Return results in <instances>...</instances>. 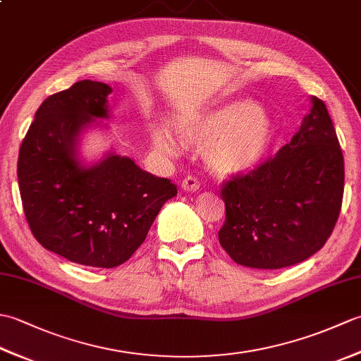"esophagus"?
Here are the masks:
<instances>
[{
    "label": "esophagus",
    "mask_w": 361,
    "mask_h": 361,
    "mask_svg": "<svg viewBox=\"0 0 361 361\" xmlns=\"http://www.w3.org/2000/svg\"><path fill=\"white\" fill-rule=\"evenodd\" d=\"M198 188H200V183H198L195 176H186L181 183V189L185 190V192H195Z\"/></svg>",
    "instance_id": "obj_1"
}]
</instances>
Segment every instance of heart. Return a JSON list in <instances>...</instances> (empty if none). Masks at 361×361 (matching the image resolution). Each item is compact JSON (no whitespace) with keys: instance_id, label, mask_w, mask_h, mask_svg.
<instances>
[{"instance_id":"obj_1","label":"heart","mask_w":361,"mask_h":361,"mask_svg":"<svg viewBox=\"0 0 361 361\" xmlns=\"http://www.w3.org/2000/svg\"><path fill=\"white\" fill-rule=\"evenodd\" d=\"M175 128L157 122L150 128L153 147L176 157L188 144L202 145L206 166L221 176L245 173L262 163L270 150L276 127L265 106L250 99H221L200 109L180 111Z\"/></svg>"}]
</instances>
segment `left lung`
I'll return each mask as SVG.
<instances>
[{"mask_svg":"<svg viewBox=\"0 0 361 361\" xmlns=\"http://www.w3.org/2000/svg\"><path fill=\"white\" fill-rule=\"evenodd\" d=\"M310 109L273 159L221 189L226 206L219 240L235 264L278 270L324 247L338 220L344 159L326 104Z\"/></svg>","mask_w":361,"mask_h":361,"instance_id":"obj_1","label":"left lung"}]
</instances>
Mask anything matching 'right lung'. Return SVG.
<instances>
[{
    "mask_svg": "<svg viewBox=\"0 0 361 361\" xmlns=\"http://www.w3.org/2000/svg\"><path fill=\"white\" fill-rule=\"evenodd\" d=\"M111 87L80 80L44 99L18 155L23 208L42 247L74 264L113 268L145 240L163 204L176 195L167 178L142 171L109 150L96 161L80 155L91 128H106Z\"/></svg>",
    "mask_w": 361,
    "mask_h": 361,
    "instance_id": "obj_1",
    "label": "right lung"
}]
</instances>
